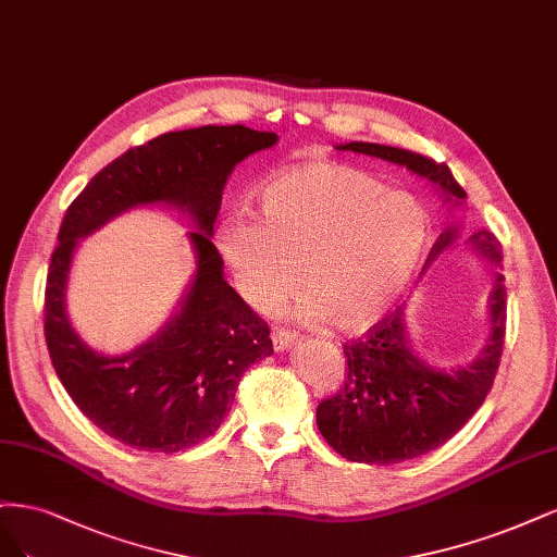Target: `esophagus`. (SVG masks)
Listing matches in <instances>:
<instances>
[{
    "label": "esophagus",
    "mask_w": 557,
    "mask_h": 557,
    "mask_svg": "<svg viewBox=\"0 0 557 557\" xmlns=\"http://www.w3.org/2000/svg\"><path fill=\"white\" fill-rule=\"evenodd\" d=\"M296 339V333L289 329H273V347L277 351H284L286 347H292V343Z\"/></svg>",
    "instance_id": "1"
}]
</instances>
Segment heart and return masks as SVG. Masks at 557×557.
<instances>
[{
    "label": "heart",
    "instance_id": "obj_1",
    "mask_svg": "<svg viewBox=\"0 0 557 557\" xmlns=\"http://www.w3.org/2000/svg\"><path fill=\"white\" fill-rule=\"evenodd\" d=\"M261 222L233 214L214 233L240 296L268 310L298 286L296 317L343 333L374 326L414 280L430 218L409 194L339 161H308L259 194Z\"/></svg>",
    "mask_w": 557,
    "mask_h": 557
}]
</instances>
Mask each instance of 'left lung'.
<instances>
[{"label":"left lung","instance_id":"left-lung-1","mask_svg":"<svg viewBox=\"0 0 557 557\" xmlns=\"http://www.w3.org/2000/svg\"><path fill=\"white\" fill-rule=\"evenodd\" d=\"M343 150L380 157L407 166L433 181L446 201H462L465 189L446 164L425 154L380 146V143H347ZM456 228H446L430 249L428 263L454 243ZM479 255L493 263L502 261L499 245L491 231L470 238ZM507 333V292L497 275L491 296V337L481 354L458 370H433L411 351L403 310L343 345L347 370L335 396L317 407L319 433L335 451L354 462L391 465L419 458L451 440L486 400L499 368Z\"/></svg>","mask_w":557,"mask_h":557}]
</instances>
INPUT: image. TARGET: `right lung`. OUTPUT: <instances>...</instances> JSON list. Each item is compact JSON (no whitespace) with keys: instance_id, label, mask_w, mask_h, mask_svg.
Here are the masks:
<instances>
[{"instance_id":"right-lung-1","label":"right lung","mask_w":557,"mask_h":557,"mask_svg":"<svg viewBox=\"0 0 557 557\" xmlns=\"http://www.w3.org/2000/svg\"><path fill=\"white\" fill-rule=\"evenodd\" d=\"M275 140L273 132L243 124L161 134L113 159L66 208L46 277V345L71 400L109 437L138 451L191 448L220 428L247 368L273 354L271 329L224 280L210 236L233 166ZM148 202H171L193 214L200 268L164 332L124 357H101L67 324L70 255L78 237Z\"/></svg>"}]
</instances>
